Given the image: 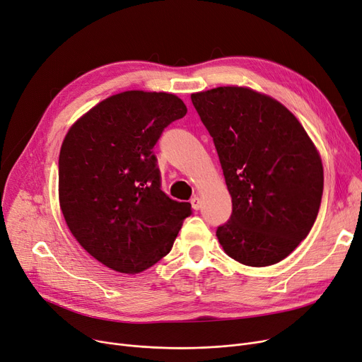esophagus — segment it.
Segmentation results:
<instances>
[{
    "label": "esophagus",
    "mask_w": 362,
    "mask_h": 362,
    "mask_svg": "<svg viewBox=\"0 0 362 362\" xmlns=\"http://www.w3.org/2000/svg\"><path fill=\"white\" fill-rule=\"evenodd\" d=\"M191 206H192L194 210H199V207H201V199H199L198 195H194V197L191 198Z\"/></svg>",
    "instance_id": "esophagus-1"
}]
</instances>
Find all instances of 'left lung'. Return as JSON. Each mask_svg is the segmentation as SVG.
<instances>
[{"label":"left lung","mask_w":362,"mask_h":362,"mask_svg":"<svg viewBox=\"0 0 362 362\" xmlns=\"http://www.w3.org/2000/svg\"><path fill=\"white\" fill-rule=\"evenodd\" d=\"M232 197L216 230L226 255L247 266L286 259L320 211L324 170L302 124L275 99L244 87L194 93Z\"/></svg>","instance_id":"1"}]
</instances>
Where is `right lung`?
Listing matches in <instances>:
<instances>
[{"instance_id":"add662e5","label":"right lung","mask_w":362,"mask_h":362,"mask_svg":"<svg viewBox=\"0 0 362 362\" xmlns=\"http://www.w3.org/2000/svg\"><path fill=\"white\" fill-rule=\"evenodd\" d=\"M170 93L124 91L94 106L68 132L59 155V199L81 247L107 268L142 272L175 243L189 202L161 189L153 146L186 115Z\"/></svg>"}]
</instances>
